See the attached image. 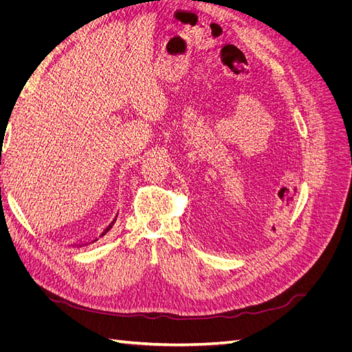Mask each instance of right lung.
Here are the masks:
<instances>
[{
    "mask_svg": "<svg viewBox=\"0 0 352 352\" xmlns=\"http://www.w3.org/2000/svg\"><path fill=\"white\" fill-rule=\"evenodd\" d=\"M114 223H116V219H114V220H113V221L110 223V225H109V228H107V229H105V230L102 232V235H105V233H107V232H109V230H110V229L113 228V225H114ZM102 235H101V236H102Z\"/></svg>",
    "mask_w": 352,
    "mask_h": 352,
    "instance_id": "obj_1",
    "label": "right lung"
}]
</instances>
